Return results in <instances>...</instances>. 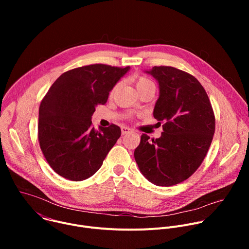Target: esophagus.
Listing matches in <instances>:
<instances>
[{"mask_svg": "<svg viewBox=\"0 0 249 249\" xmlns=\"http://www.w3.org/2000/svg\"><path fill=\"white\" fill-rule=\"evenodd\" d=\"M132 130L129 128V127H127V126H123L122 128H121V132H122V135H125V134H128V133H130Z\"/></svg>", "mask_w": 249, "mask_h": 249, "instance_id": "esophagus-1", "label": "esophagus"}]
</instances>
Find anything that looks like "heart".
I'll use <instances>...</instances> for the list:
<instances>
[{"label":"heart","mask_w":249,"mask_h":249,"mask_svg":"<svg viewBox=\"0 0 249 249\" xmlns=\"http://www.w3.org/2000/svg\"><path fill=\"white\" fill-rule=\"evenodd\" d=\"M135 81H136L137 89H138L139 91H141L142 89H146V88H148V87L155 86L154 83H153L150 79H148L147 77H144V76H140V77L136 78ZM118 86H119V85L116 84V85H114V87L111 89V90H110V95H111V96L116 92V90H117V89H118Z\"/></svg>","instance_id":"heart-1"}]
</instances>
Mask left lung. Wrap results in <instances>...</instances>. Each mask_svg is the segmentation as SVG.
Wrapping results in <instances>:
<instances>
[{
    "mask_svg": "<svg viewBox=\"0 0 249 249\" xmlns=\"http://www.w3.org/2000/svg\"><path fill=\"white\" fill-rule=\"evenodd\" d=\"M148 73L160 85L154 117L163 123V132L156 140L142 135L134 157L149 181L172 186L189 178L203 162L214 137L215 114L192 75L169 66H155Z\"/></svg>",
    "mask_w": 249,
    "mask_h": 249,
    "instance_id": "obj_1",
    "label": "left lung"
}]
</instances>
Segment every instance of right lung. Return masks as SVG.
<instances>
[{
    "label": "right lung",
    "mask_w": 249,
    "mask_h": 249,
    "mask_svg": "<svg viewBox=\"0 0 249 249\" xmlns=\"http://www.w3.org/2000/svg\"><path fill=\"white\" fill-rule=\"evenodd\" d=\"M129 66L92 64L63 73L39 106L38 142L51 168L69 180L94 174L121 136L115 124L94 129L95 106L107 101L109 91Z\"/></svg>",
    "instance_id": "add662e5"
}]
</instances>
